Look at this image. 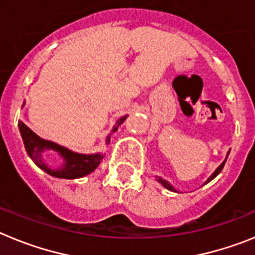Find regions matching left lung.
Instances as JSON below:
<instances>
[{
	"instance_id": "obj_1",
	"label": "left lung",
	"mask_w": 255,
	"mask_h": 255,
	"mask_svg": "<svg viewBox=\"0 0 255 255\" xmlns=\"http://www.w3.org/2000/svg\"><path fill=\"white\" fill-rule=\"evenodd\" d=\"M227 155H229V153H227ZM227 155H226V159H227ZM226 159H225V161L222 162V163H221L220 166H218L217 168H216V171H215V172L212 173L211 176L208 177V180H207V181L204 182V184H207V182H209V181H211V180H213V179H215V177L217 176L218 173H220L221 171H222V168H224L225 163H226ZM157 181H158L159 184H162V185H163L164 188H166V189H168V190H171V191H176V193H177V190H176V189L173 188V186L171 185L170 182H168V181H166V180H163V179H162V177H157Z\"/></svg>"
}]
</instances>
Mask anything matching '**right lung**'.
Instances as JSON below:
<instances>
[{
    "mask_svg": "<svg viewBox=\"0 0 255 255\" xmlns=\"http://www.w3.org/2000/svg\"><path fill=\"white\" fill-rule=\"evenodd\" d=\"M126 117L128 116H123L120 120L116 121L114 129L111 130V132L108 134L107 139H106V143H110L112 132L119 129V126L126 120ZM19 130L29 157L33 159V162L37 164L40 170H43L44 172H47L53 177H57V179L71 180L85 176L88 173L93 172L103 158V154H101V153L82 154V153H75L73 150L67 149L62 145H58L53 141L44 140L40 136H38L34 131H31L28 126L21 123V121H19ZM46 150H52L57 152L63 158V163L58 166H49L46 164L43 159V153Z\"/></svg>",
    "mask_w": 255,
    "mask_h": 255,
    "instance_id": "obj_1",
    "label": "right lung"
}]
</instances>
